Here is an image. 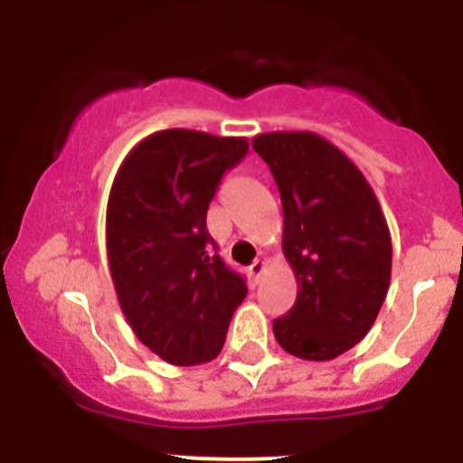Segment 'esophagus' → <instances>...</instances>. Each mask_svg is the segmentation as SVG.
<instances>
[{"instance_id":"1","label":"esophagus","mask_w":463,"mask_h":463,"mask_svg":"<svg viewBox=\"0 0 463 463\" xmlns=\"http://www.w3.org/2000/svg\"><path fill=\"white\" fill-rule=\"evenodd\" d=\"M248 271H250V276L255 278V280H260V278L264 276V271H267V261H264V260H255L250 264V269H248Z\"/></svg>"}]
</instances>
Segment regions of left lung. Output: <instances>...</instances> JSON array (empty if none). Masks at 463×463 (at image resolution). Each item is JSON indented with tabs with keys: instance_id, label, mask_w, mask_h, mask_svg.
<instances>
[{
	"instance_id": "8db88e82",
	"label": "left lung",
	"mask_w": 463,
	"mask_h": 463,
	"mask_svg": "<svg viewBox=\"0 0 463 463\" xmlns=\"http://www.w3.org/2000/svg\"><path fill=\"white\" fill-rule=\"evenodd\" d=\"M252 148L282 202V255L297 301L273 320L285 353L329 362L373 326L392 278V236L373 187L353 159L315 132H267Z\"/></svg>"
}]
</instances>
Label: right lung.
<instances>
[{
  "label": "right lung",
  "mask_w": 463,
  "mask_h": 463,
  "mask_svg": "<svg viewBox=\"0 0 463 463\" xmlns=\"http://www.w3.org/2000/svg\"><path fill=\"white\" fill-rule=\"evenodd\" d=\"M243 137L162 129L122 159L106 206V252L118 304L143 345L174 366L220 354L229 320L248 294L213 255L206 213Z\"/></svg>",
  "instance_id": "add662e5"
}]
</instances>
